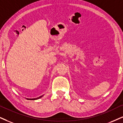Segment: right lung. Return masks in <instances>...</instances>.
I'll return each mask as SVG.
<instances>
[{
    "label": "right lung",
    "instance_id": "add662e5",
    "mask_svg": "<svg viewBox=\"0 0 123 123\" xmlns=\"http://www.w3.org/2000/svg\"><path fill=\"white\" fill-rule=\"evenodd\" d=\"M42 96H43V95L41 96H40V97H38V98H35V99H28V100H36V99H38L40 98H41Z\"/></svg>",
    "mask_w": 123,
    "mask_h": 123
}]
</instances>
